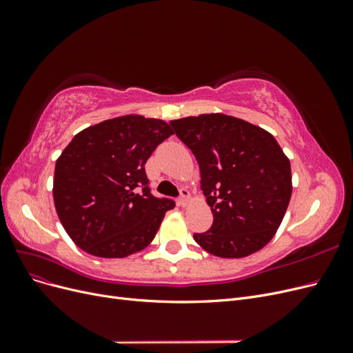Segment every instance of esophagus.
Listing matches in <instances>:
<instances>
[{"label": "esophagus", "instance_id": "1", "mask_svg": "<svg viewBox=\"0 0 353 353\" xmlns=\"http://www.w3.org/2000/svg\"><path fill=\"white\" fill-rule=\"evenodd\" d=\"M188 203H190V193H188V190H187V188H181L179 205L183 206V208H185V206H188Z\"/></svg>", "mask_w": 353, "mask_h": 353}]
</instances>
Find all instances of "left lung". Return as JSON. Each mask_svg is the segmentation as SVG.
Here are the masks:
<instances>
[{
  "label": "left lung",
  "mask_w": 353,
  "mask_h": 353,
  "mask_svg": "<svg viewBox=\"0 0 353 353\" xmlns=\"http://www.w3.org/2000/svg\"><path fill=\"white\" fill-rule=\"evenodd\" d=\"M196 156L210 206L209 231L194 234L201 249L239 259L261 250L279 230L292 197L290 160L275 138L223 113L170 121Z\"/></svg>",
  "instance_id": "1"
}]
</instances>
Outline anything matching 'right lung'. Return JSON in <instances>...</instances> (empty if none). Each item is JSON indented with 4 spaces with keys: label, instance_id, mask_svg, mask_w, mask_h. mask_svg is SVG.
Here are the masks:
<instances>
[{
    "label": "right lung",
    "instance_id": "right-lung-1",
    "mask_svg": "<svg viewBox=\"0 0 353 353\" xmlns=\"http://www.w3.org/2000/svg\"><path fill=\"white\" fill-rule=\"evenodd\" d=\"M172 134L162 119L125 114L73 137L56 162L52 197L79 249L99 258H126L153 241L175 203L150 193L144 165Z\"/></svg>",
    "mask_w": 353,
    "mask_h": 353
}]
</instances>
